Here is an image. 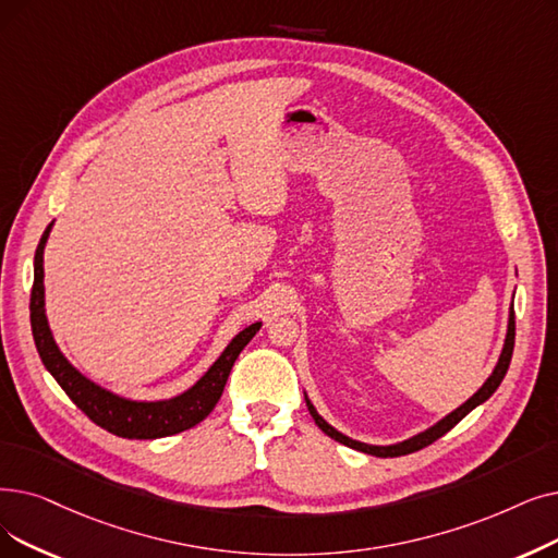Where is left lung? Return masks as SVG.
Segmentation results:
<instances>
[{
	"instance_id": "1",
	"label": "left lung",
	"mask_w": 558,
	"mask_h": 558,
	"mask_svg": "<svg viewBox=\"0 0 558 558\" xmlns=\"http://www.w3.org/2000/svg\"><path fill=\"white\" fill-rule=\"evenodd\" d=\"M513 347H515V312H513V305H511V314H508V330H506V339H504V349H501V355H499V360H497V365H495L493 374L488 376V380L478 387L476 395H472L463 405L456 408L453 413H449L447 417H442L438 424H433L430 428H426V430H422V433L413 435V438H408V440H403V442H397V445L378 447V445H367V442L351 440L349 435H344V433H339L337 428H332V426H330V424H328V422L317 413V408L312 405V401L307 399V395H305V403H307V410H310V415H312L314 424H317L326 435H330L332 440L342 442V445H347V447H351V449H357V451H362V453L378 456V458L405 456V453L420 451V449L428 447L430 442H435L438 438H442V435H445L447 430H451V428H453L460 420H463L468 413H472V410H474L476 405H481L483 401H488V399L495 395V390H497L499 383L504 380V376H506V372H508V365H511Z\"/></svg>"
}]
</instances>
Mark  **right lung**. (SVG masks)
<instances>
[{
    "label": "right lung",
    "mask_w": 558,
    "mask_h": 558,
    "mask_svg": "<svg viewBox=\"0 0 558 558\" xmlns=\"http://www.w3.org/2000/svg\"><path fill=\"white\" fill-rule=\"evenodd\" d=\"M54 223L45 228L40 244L36 248L34 257V287H32V332L34 342L38 349V355L43 360L45 369L54 376V380L63 387V392L72 399L82 413L102 426L105 430L118 435V438H130V440H155L166 438V435L182 433L191 426L201 424L214 405L219 403L223 387L228 383L230 369L239 353L255 337L259 330V322L251 324L248 328L234 335L232 342L226 347V351L219 355V360L193 383L186 392L163 399V401H132L125 397H118L98 383L86 378L82 372L70 365L68 357L59 351L50 324L45 317V271H43V251L47 244V236H50Z\"/></svg>",
    "instance_id": "add662e5"
}]
</instances>
